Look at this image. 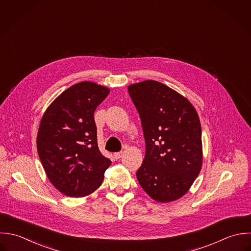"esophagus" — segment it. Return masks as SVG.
Here are the masks:
<instances>
[{"mask_svg": "<svg viewBox=\"0 0 251 251\" xmlns=\"http://www.w3.org/2000/svg\"><path fill=\"white\" fill-rule=\"evenodd\" d=\"M123 155H124V152H117V153L114 154V157H115L117 160H119V159H121V158L123 157Z\"/></svg>", "mask_w": 251, "mask_h": 251, "instance_id": "1", "label": "esophagus"}]
</instances>
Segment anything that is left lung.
Segmentation results:
<instances>
[{"mask_svg": "<svg viewBox=\"0 0 251 251\" xmlns=\"http://www.w3.org/2000/svg\"><path fill=\"white\" fill-rule=\"evenodd\" d=\"M127 89L139 113L146 143L137 180L159 202L178 200L201 169L199 115L186 97L160 82L147 80Z\"/></svg>", "mask_w": 251, "mask_h": 251, "instance_id": "left-lung-1", "label": "left lung"}]
</instances>
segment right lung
<instances>
[{"label":"right lung","mask_w":251,"mask_h":251,"mask_svg":"<svg viewBox=\"0 0 251 251\" xmlns=\"http://www.w3.org/2000/svg\"><path fill=\"white\" fill-rule=\"evenodd\" d=\"M109 92L108 87L92 82L73 84L53 100L41 120L40 160L50 183L68 197L93 193L112 163L98 149L93 117Z\"/></svg>","instance_id":"right-lung-1"}]
</instances>
